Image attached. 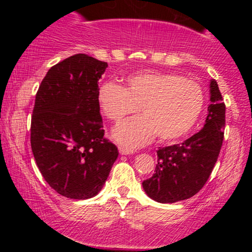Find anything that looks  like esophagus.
<instances>
[{"mask_svg":"<svg viewBox=\"0 0 252 252\" xmlns=\"http://www.w3.org/2000/svg\"><path fill=\"white\" fill-rule=\"evenodd\" d=\"M120 153L122 155H129V154H132V153H134V150H131V149H128V148H124V147H120Z\"/></svg>","mask_w":252,"mask_h":252,"instance_id":"34e87169","label":"esophagus"}]
</instances>
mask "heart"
Listing matches in <instances>:
<instances>
[{
    "instance_id": "b5f03b06",
    "label": "heart",
    "mask_w": 252,
    "mask_h": 252,
    "mask_svg": "<svg viewBox=\"0 0 252 252\" xmlns=\"http://www.w3.org/2000/svg\"><path fill=\"white\" fill-rule=\"evenodd\" d=\"M128 88L106 82L98 89L103 115L120 122L142 108L144 116L118 124L112 136L118 143L137 148L158 135L161 141L182 137L193 128L202 108L204 92L199 84L176 73L140 72L126 79Z\"/></svg>"
}]
</instances>
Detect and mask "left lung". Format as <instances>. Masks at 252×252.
<instances>
[{
  "instance_id": "obj_1",
  "label": "left lung",
  "mask_w": 252,
  "mask_h": 252,
  "mask_svg": "<svg viewBox=\"0 0 252 252\" xmlns=\"http://www.w3.org/2000/svg\"><path fill=\"white\" fill-rule=\"evenodd\" d=\"M210 100L204 128L180 144L158 148L152 178L142 182L149 198L162 204L189 199L209 180L224 140L225 104L216 80L210 83Z\"/></svg>"
}]
</instances>
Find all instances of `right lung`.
Masks as SVG:
<instances>
[{"label":"right lung","mask_w":252,"mask_h":252,"mask_svg":"<svg viewBox=\"0 0 252 252\" xmlns=\"http://www.w3.org/2000/svg\"><path fill=\"white\" fill-rule=\"evenodd\" d=\"M108 67L86 54L52 66L40 84L31 123V146L46 182L70 199L103 189L117 147L104 138L98 80Z\"/></svg>","instance_id":"add662e5"}]
</instances>
